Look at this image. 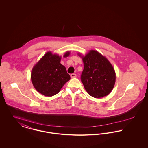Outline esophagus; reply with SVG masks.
<instances>
[{"label": "esophagus", "instance_id": "1", "mask_svg": "<svg viewBox=\"0 0 148 148\" xmlns=\"http://www.w3.org/2000/svg\"><path fill=\"white\" fill-rule=\"evenodd\" d=\"M77 77L76 74H71V78H74V77Z\"/></svg>", "mask_w": 148, "mask_h": 148}]
</instances>
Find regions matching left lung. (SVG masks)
<instances>
[{"label": "left lung", "mask_w": 148, "mask_h": 148, "mask_svg": "<svg viewBox=\"0 0 148 148\" xmlns=\"http://www.w3.org/2000/svg\"><path fill=\"white\" fill-rule=\"evenodd\" d=\"M82 58L84 69L81 80L85 89L92 97L101 98L109 94L115 83L116 75L112 64L98 51L91 50Z\"/></svg>", "instance_id": "obj_1"}]
</instances>
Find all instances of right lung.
<instances>
[{
  "instance_id": "add662e5",
  "label": "right lung",
  "mask_w": 148,
  "mask_h": 148,
  "mask_svg": "<svg viewBox=\"0 0 148 148\" xmlns=\"http://www.w3.org/2000/svg\"><path fill=\"white\" fill-rule=\"evenodd\" d=\"M66 51L64 57H67ZM61 56L47 52L32 70L31 80L36 91L46 97H52L60 91L71 77L65 67L60 63Z\"/></svg>"
}]
</instances>
